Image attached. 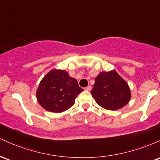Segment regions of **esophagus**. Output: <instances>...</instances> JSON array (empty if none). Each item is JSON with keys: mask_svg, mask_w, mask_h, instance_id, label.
I'll list each match as a JSON object with an SVG mask.
<instances>
[{"mask_svg": "<svg viewBox=\"0 0 160 160\" xmlns=\"http://www.w3.org/2000/svg\"><path fill=\"white\" fill-rule=\"evenodd\" d=\"M84 89H85L86 91H90L91 89H92L91 86H86V88H84Z\"/></svg>", "mask_w": 160, "mask_h": 160, "instance_id": "34e87169", "label": "esophagus"}]
</instances>
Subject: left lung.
Wrapping results in <instances>:
<instances>
[{"label": "left lung", "mask_w": 160, "mask_h": 160, "mask_svg": "<svg viewBox=\"0 0 160 160\" xmlns=\"http://www.w3.org/2000/svg\"><path fill=\"white\" fill-rule=\"evenodd\" d=\"M91 94L98 105L111 111L124 107L131 98L128 83L115 71L101 72L95 78Z\"/></svg>", "instance_id": "obj_1"}]
</instances>
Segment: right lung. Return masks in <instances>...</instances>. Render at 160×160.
Masks as SVG:
<instances>
[{
	"mask_svg": "<svg viewBox=\"0 0 160 160\" xmlns=\"http://www.w3.org/2000/svg\"><path fill=\"white\" fill-rule=\"evenodd\" d=\"M83 91L76 79L63 70L52 69L40 81L37 90V99L47 111L61 113L69 109L75 99Z\"/></svg>",
	"mask_w": 160,
	"mask_h": 160,
	"instance_id": "right-lung-1",
	"label": "right lung"
}]
</instances>
